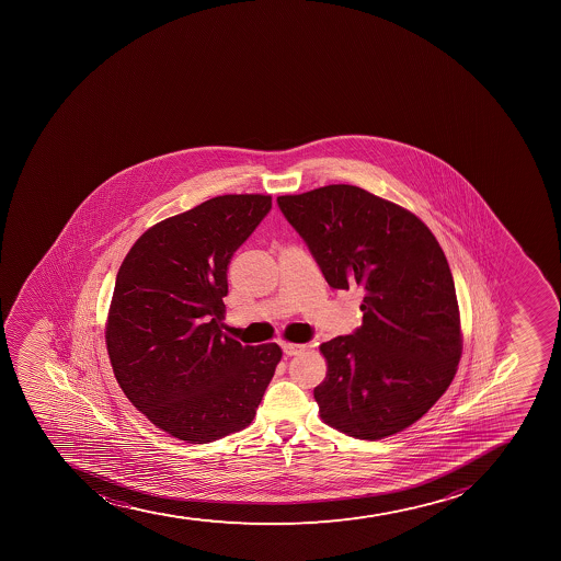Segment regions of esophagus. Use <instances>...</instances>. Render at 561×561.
<instances>
[{
	"label": "esophagus",
	"instance_id": "34e87169",
	"mask_svg": "<svg viewBox=\"0 0 561 561\" xmlns=\"http://www.w3.org/2000/svg\"><path fill=\"white\" fill-rule=\"evenodd\" d=\"M282 347H284V353L287 356L300 355L307 350V345L304 344H282Z\"/></svg>",
	"mask_w": 561,
	"mask_h": 561
}]
</instances>
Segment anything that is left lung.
<instances>
[{"mask_svg":"<svg viewBox=\"0 0 561 561\" xmlns=\"http://www.w3.org/2000/svg\"><path fill=\"white\" fill-rule=\"evenodd\" d=\"M277 205L333 289L366 290L360 328L320 345L322 421L367 440L402 432L443 397L462 355L440 244L413 211L353 184L279 195Z\"/></svg>","mask_w":561,"mask_h":561,"instance_id":"obj_1","label":"left lung"}]
</instances>
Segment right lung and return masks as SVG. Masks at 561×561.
Returning a JSON list of instances; mask_svg holds the SVG:
<instances>
[{"label":"right lung","instance_id":"right-lung-1","mask_svg":"<svg viewBox=\"0 0 561 561\" xmlns=\"http://www.w3.org/2000/svg\"><path fill=\"white\" fill-rule=\"evenodd\" d=\"M271 206V195H217L148 228L118 268L106 320L113 373L129 402L179 440L211 443L249 426L284 355L222 333L228 263Z\"/></svg>","mask_w":561,"mask_h":561}]
</instances>
